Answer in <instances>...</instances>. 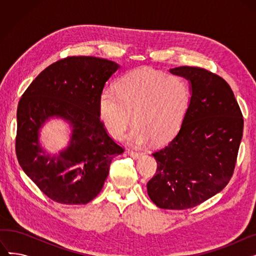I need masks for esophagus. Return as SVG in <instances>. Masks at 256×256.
I'll use <instances>...</instances> for the list:
<instances>
[{"label":"esophagus","mask_w":256,"mask_h":256,"mask_svg":"<svg viewBox=\"0 0 256 256\" xmlns=\"http://www.w3.org/2000/svg\"><path fill=\"white\" fill-rule=\"evenodd\" d=\"M128 154L132 158H140V156H142L141 152H134V150H128Z\"/></svg>","instance_id":"obj_1"}]
</instances>
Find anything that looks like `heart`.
Segmentation results:
<instances>
[{"label": "heart", "mask_w": 256, "mask_h": 256, "mask_svg": "<svg viewBox=\"0 0 256 256\" xmlns=\"http://www.w3.org/2000/svg\"><path fill=\"white\" fill-rule=\"evenodd\" d=\"M192 89L180 76H167L150 68H138L121 76L117 91L104 88L98 100L102 122L110 135L120 140L132 122L130 140L136 144L150 139L160 144L180 128L189 109Z\"/></svg>", "instance_id": "b5f03b06"}]
</instances>
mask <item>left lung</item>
<instances>
[{"instance_id":"obj_1","label":"left lung","mask_w":256,"mask_h":256,"mask_svg":"<svg viewBox=\"0 0 256 256\" xmlns=\"http://www.w3.org/2000/svg\"><path fill=\"white\" fill-rule=\"evenodd\" d=\"M170 72L190 80L191 102L176 136L152 154L158 167L147 193L160 208L180 210L204 202L230 182L244 119L230 86L220 76L191 66Z\"/></svg>"}]
</instances>
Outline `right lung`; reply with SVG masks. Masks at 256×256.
Returning a JSON list of instances; mask_svg holds the SVG:
<instances>
[{
    "label": "right lung",
    "mask_w": 256,
    "mask_h": 256,
    "mask_svg": "<svg viewBox=\"0 0 256 256\" xmlns=\"http://www.w3.org/2000/svg\"><path fill=\"white\" fill-rule=\"evenodd\" d=\"M119 65L87 56L66 57L48 66L22 96L18 106L16 152L24 173L57 204H86L96 198L115 156L124 147L104 128L98 111L100 92ZM69 120L71 144L58 157L40 148L38 130L50 116Z\"/></svg>",
    "instance_id": "right-lung-1"
}]
</instances>
